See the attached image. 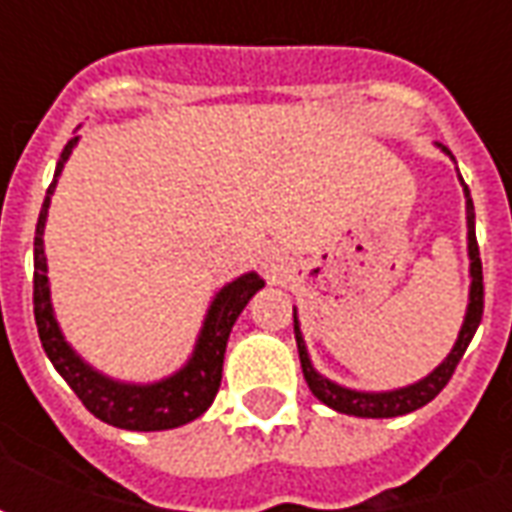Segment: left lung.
<instances>
[{"label":"left lung","instance_id":"1","mask_svg":"<svg viewBox=\"0 0 512 512\" xmlns=\"http://www.w3.org/2000/svg\"><path fill=\"white\" fill-rule=\"evenodd\" d=\"M441 150L452 156L447 147L441 145ZM463 180V178H461ZM466 224H469V257H472V296H469V312H466V321L458 334V343L452 348V354L441 362L428 378H422L419 384L406 386V389H397V392H381V395H370V392H354V389H345L332 381H326L318 376L310 365V356L301 340L299 321H296V312H293V332H296V343H299V359H301V373L304 381L312 389V395L318 397L321 403H326L334 411H343V414H354V417H400L408 411H417L425 403H430L433 397L439 395L444 386L450 384L455 367L466 354V348L472 343L474 332L480 326L483 318V263H480V246H477V235H474V205L466 189Z\"/></svg>","mask_w":512,"mask_h":512}]
</instances>
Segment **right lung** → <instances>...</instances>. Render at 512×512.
<instances>
[{
    "label": "right lung",
    "instance_id": "add662e5",
    "mask_svg": "<svg viewBox=\"0 0 512 512\" xmlns=\"http://www.w3.org/2000/svg\"><path fill=\"white\" fill-rule=\"evenodd\" d=\"M73 145H76V136L65 145L60 161H57V172H54V180L46 191L38 227H35L32 301H35V323H38L43 351L51 359V365L57 367V373L76 392V397L82 400L84 408L106 425H115V428L123 430H167L186 425L191 419L200 417L202 411H208L213 397L219 392L227 337L233 332V323L238 321V315L249 304V299L263 288V279L257 274H244V277L230 282L227 288H222V293L213 299L211 310H208L194 356L178 376L150 386L115 384L109 378L98 376L93 367L84 365L82 359L71 351V345L62 340L60 326H57L54 312H51L49 277H46V257H43V227H46L51 191H54L57 175L62 172V164L71 156Z\"/></svg>",
    "mask_w": 512,
    "mask_h": 512
}]
</instances>
